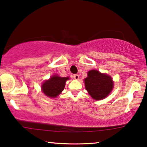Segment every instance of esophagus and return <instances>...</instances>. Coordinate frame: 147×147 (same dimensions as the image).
<instances>
[{
    "instance_id": "1",
    "label": "esophagus",
    "mask_w": 147,
    "mask_h": 147,
    "mask_svg": "<svg viewBox=\"0 0 147 147\" xmlns=\"http://www.w3.org/2000/svg\"><path fill=\"white\" fill-rule=\"evenodd\" d=\"M73 78L75 79V80H78L79 75H78V74H74V75L73 76Z\"/></svg>"
}]
</instances>
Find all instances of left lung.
Here are the masks:
<instances>
[{
  "label": "left lung",
  "instance_id": "left-lung-1",
  "mask_svg": "<svg viewBox=\"0 0 147 147\" xmlns=\"http://www.w3.org/2000/svg\"><path fill=\"white\" fill-rule=\"evenodd\" d=\"M88 76L84 80L85 86L91 97L95 100L105 98L113 88L111 77L95 69L88 71Z\"/></svg>",
  "mask_w": 147,
  "mask_h": 147
}]
</instances>
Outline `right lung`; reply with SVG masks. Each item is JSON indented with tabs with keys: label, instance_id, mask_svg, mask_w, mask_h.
Masks as SVG:
<instances>
[{
	"label": "right lung",
	"instance_id": "1",
	"mask_svg": "<svg viewBox=\"0 0 147 147\" xmlns=\"http://www.w3.org/2000/svg\"><path fill=\"white\" fill-rule=\"evenodd\" d=\"M69 78H61L54 76L42 84V90L46 96L56 97L63 90L65 84Z\"/></svg>",
	"mask_w": 147,
	"mask_h": 147
}]
</instances>
